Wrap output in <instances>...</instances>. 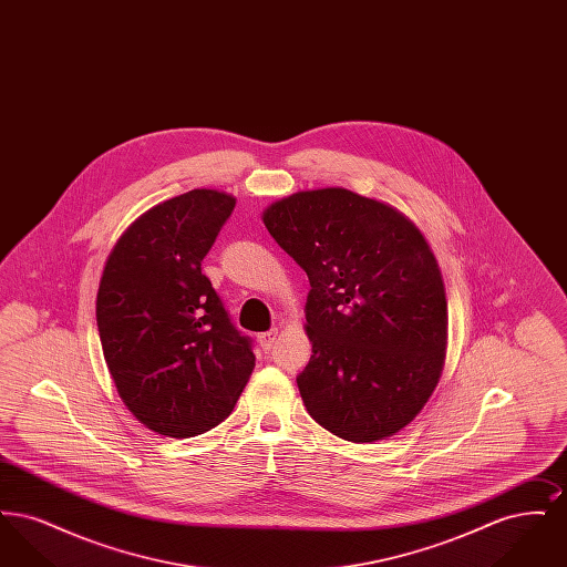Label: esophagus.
<instances>
[{
    "instance_id": "34e87169",
    "label": "esophagus",
    "mask_w": 567,
    "mask_h": 567,
    "mask_svg": "<svg viewBox=\"0 0 567 567\" xmlns=\"http://www.w3.org/2000/svg\"><path fill=\"white\" fill-rule=\"evenodd\" d=\"M276 336H278V329H270V331L259 333V344H261V349H264V351H270L271 347H274Z\"/></svg>"
}]
</instances>
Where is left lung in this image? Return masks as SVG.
<instances>
[{
  "instance_id": "8db88e82",
  "label": "left lung",
  "mask_w": 567,
  "mask_h": 567,
  "mask_svg": "<svg viewBox=\"0 0 567 567\" xmlns=\"http://www.w3.org/2000/svg\"><path fill=\"white\" fill-rule=\"evenodd\" d=\"M264 223L308 274L310 416L349 442L391 437L423 410L446 357L449 310L432 248L400 210L340 187L297 190Z\"/></svg>"
}]
</instances>
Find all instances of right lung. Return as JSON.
I'll list each match as a JSON object with an SVG mask.
<instances>
[{
	"label": "right lung",
	"mask_w": 567,
	"mask_h": 567,
	"mask_svg": "<svg viewBox=\"0 0 567 567\" xmlns=\"http://www.w3.org/2000/svg\"><path fill=\"white\" fill-rule=\"evenodd\" d=\"M236 197L193 189L146 210L114 244L97 291L110 377L140 423L193 437L225 421L255 368L202 261Z\"/></svg>",
	"instance_id": "add662e5"
}]
</instances>
